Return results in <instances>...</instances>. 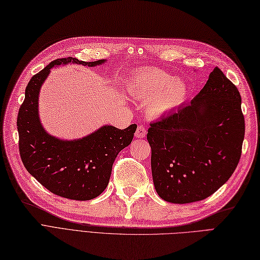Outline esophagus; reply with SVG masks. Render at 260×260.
Instances as JSON below:
<instances>
[{"label":"esophagus","instance_id":"34e87169","mask_svg":"<svg viewBox=\"0 0 260 260\" xmlns=\"http://www.w3.org/2000/svg\"><path fill=\"white\" fill-rule=\"evenodd\" d=\"M146 135V130L145 128L143 127V125H139V127L137 128V131L135 133V137L136 138H139V139H142L144 138Z\"/></svg>","mask_w":260,"mask_h":260}]
</instances>
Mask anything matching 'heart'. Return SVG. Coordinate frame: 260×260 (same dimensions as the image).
<instances>
[{
	"mask_svg": "<svg viewBox=\"0 0 260 260\" xmlns=\"http://www.w3.org/2000/svg\"><path fill=\"white\" fill-rule=\"evenodd\" d=\"M129 92L137 97L151 98L149 110L162 116L178 107L188 93L186 84L157 69L140 70L129 82Z\"/></svg>",
	"mask_w": 260,
	"mask_h": 260,
	"instance_id": "1",
	"label": "heart"
}]
</instances>
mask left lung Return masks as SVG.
<instances>
[{"label": "left lung", "mask_w": 260, "mask_h": 260, "mask_svg": "<svg viewBox=\"0 0 260 260\" xmlns=\"http://www.w3.org/2000/svg\"><path fill=\"white\" fill-rule=\"evenodd\" d=\"M242 98L219 68L189 103L150 123L154 187L163 200L208 198L232 176L245 135Z\"/></svg>", "instance_id": "8db88e82"}]
</instances>
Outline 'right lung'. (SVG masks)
Instances as JSON below:
<instances>
[{
    "instance_id": "obj_1",
    "label": "right lung",
    "mask_w": 260,
    "mask_h": 260,
    "mask_svg": "<svg viewBox=\"0 0 260 260\" xmlns=\"http://www.w3.org/2000/svg\"><path fill=\"white\" fill-rule=\"evenodd\" d=\"M105 62H84L71 57L52 61L30 79L18 111L19 154L25 168L49 191L63 198L85 201L98 197L108 185L118 153L131 143L137 124L123 130L105 124L75 140L55 138L40 121V88L53 67L69 63L97 67Z\"/></svg>"
}]
</instances>
